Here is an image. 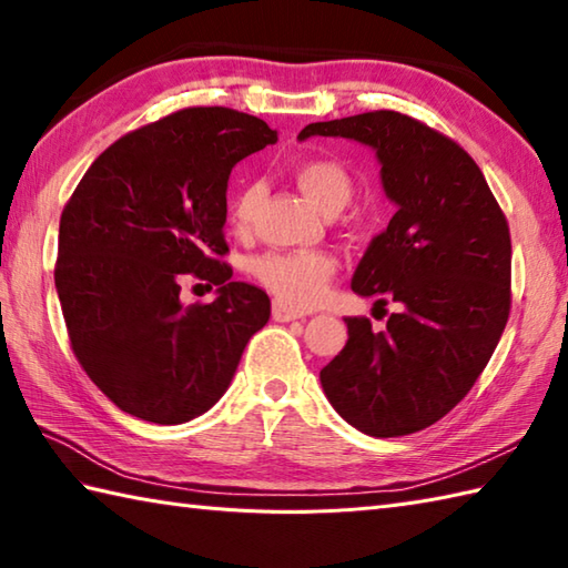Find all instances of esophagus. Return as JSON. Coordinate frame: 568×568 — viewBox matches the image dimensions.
<instances>
[{"instance_id": "1", "label": "esophagus", "mask_w": 568, "mask_h": 568, "mask_svg": "<svg viewBox=\"0 0 568 568\" xmlns=\"http://www.w3.org/2000/svg\"><path fill=\"white\" fill-rule=\"evenodd\" d=\"M303 317H305V312L285 305V303H281V300H275V303H273V320L275 322H295V320H303Z\"/></svg>"}]
</instances>
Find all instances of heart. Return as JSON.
<instances>
[{
    "label": "heart",
    "instance_id": "obj_1",
    "mask_svg": "<svg viewBox=\"0 0 568 568\" xmlns=\"http://www.w3.org/2000/svg\"><path fill=\"white\" fill-rule=\"evenodd\" d=\"M295 183L324 214L342 212L354 195L352 175L334 161H303L295 168ZM263 192L261 183H248L236 192L229 207V224L234 232H248L263 202ZM251 273L281 303L307 310L327 295L336 273V258L327 251H271L251 263Z\"/></svg>",
    "mask_w": 568,
    "mask_h": 568
}]
</instances>
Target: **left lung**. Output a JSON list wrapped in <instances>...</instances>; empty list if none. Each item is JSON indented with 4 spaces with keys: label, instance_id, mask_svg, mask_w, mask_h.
<instances>
[{
    "label": "left lung",
    "instance_id": "1",
    "mask_svg": "<svg viewBox=\"0 0 568 568\" xmlns=\"http://www.w3.org/2000/svg\"><path fill=\"white\" fill-rule=\"evenodd\" d=\"M310 136L376 151L395 214L358 261L352 291L395 303L383 332L346 317L348 342L320 371L324 395L371 437L442 419L484 373L510 315V232L474 159L417 119L366 112L317 122Z\"/></svg>",
    "mask_w": 568,
    "mask_h": 568
}]
</instances>
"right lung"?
<instances>
[{"label":"right lung","instance_id":"add662e5","mask_svg":"<svg viewBox=\"0 0 568 568\" xmlns=\"http://www.w3.org/2000/svg\"><path fill=\"white\" fill-rule=\"evenodd\" d=\"M275 141L258 116L190 106L114 141L72 192L55 291L80 366L124 413L155 425L207 413L268 322V295L220 256L232 168ZM187 272L217 285L214 304L182 305Z\"/></svg>","mask_w":568,"mask_h":568}]
</instances>
